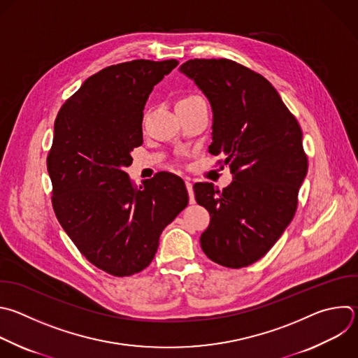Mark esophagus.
<instances>
[{"label":"esophagus","mask_w":358,"mask_h":358,"mask_svg":"<svg viewBox=\"0 0 358 358\" xmlns=\"http://www.w3.org/2000/svg\"><path fill=\"white\" fill-rule=\"evenodd\" d=\"M185 185H187V189H188V194H189V202L194 203L195 202V195H194V189H192V184H191L189 178H185Z\"/></svg>","instance_id":"1"}]
</instances>
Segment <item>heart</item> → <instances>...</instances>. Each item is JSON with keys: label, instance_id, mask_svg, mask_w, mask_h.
Here are the masks:
<instances>
[{"label": "heart", "instance_id": "obj_1", "mask_svg": "<svg viewBox=\"0 0 358 358\" xmlns=\"http://www.w3.org/2000/svg\"><path fill=\"white\" fill-rule=\"evenodd\" d=\"M184 99H185V98H184Z\"/></svg>", "mask_w": 358, "mask_h": 358}]
</instances>
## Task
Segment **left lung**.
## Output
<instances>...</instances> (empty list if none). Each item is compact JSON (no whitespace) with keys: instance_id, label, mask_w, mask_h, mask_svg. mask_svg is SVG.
Listing matches in <instances>:
<instances>
[{"instance_id":"1","label":"left lung","mask_w":358,"mask_h":358,"mask_svg":"<svg viewBox=\"0 0 358 358\" xmlns=\"http://www.w3.org/2000/svg\"><path fill=\"white\" fill-rule=\"evenodd\" d=\"M212 108L209 152L223 155L233 181L217 191L194 185L210 223L201 248L215 263L241 268L260 260L291 223L308 173L302 131L263 76L227 59H194L180 66ZM223 167V166H220Z\"/></svg>"}]
</instances>
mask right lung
<instances>
[{"mask_svg": "<svg viewBox=\"0 0 358 358\" xmlns=\"http://www.w3.org/2000/svg\"><path fill=\"white\" fill-rule=\"evenodd\" d=\"M177 64L109 66L88 77L56 117L48 156L55 213L81 255L115 277L146 268L162 231L188 205L180 177L160 173L136 187L125 171L143 143L146 101Z\"/></svg>", "mask_w": 358, "mask_h": 358, "instance_id": "obj_1", "label": "right lung"}]
</instances>
